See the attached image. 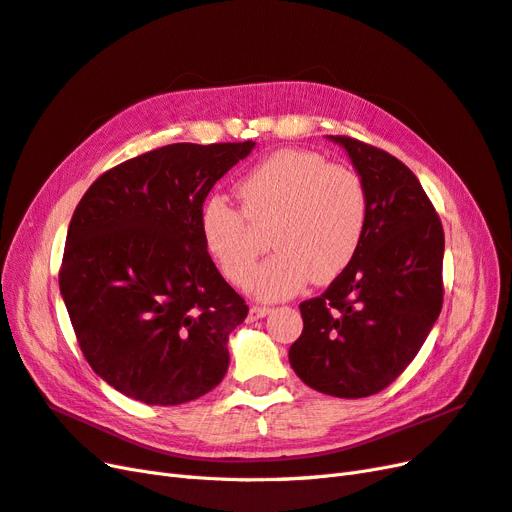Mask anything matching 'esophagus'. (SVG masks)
<instances>
[{"instance_id": "1", "label": "esophagus", "mask_w": 512, "mask_h": 512, "mask_svg": "<svg viewBox=\"0 0 512 512\" xmlns=\"http://www.w3.org/2000/svg\"><path fill=\"white\" fill-rule=\"evenodd\" d=\"M271 314V307H262V305H252L250 307V318L258 320V318H265Z\"/></svg>"}]
</instances>
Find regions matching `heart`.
<instances>
[{"mask_svg":"<svg viewBox=\"0 0 512 512\" xmlns=\"http://www.w3.org/2000/svg\"><path fill=\"white\" fill-rule=\"evenodd\" d=\"M241 209L209 196L198 213L205 250L230 284L245 286L271 228L275 250L254 273L250 290L275 301L309 280L327 284L359 252L367 226V188L356 170L329 164L309 149H280L239 183Z\"/></svg>","mask_w":512,"mask_h":512,"instance_id":"1","label":"heart"}]
</instances>
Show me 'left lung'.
<instances>
[{
  "mask_svg": "<svg viewBox=\"0 0 512 512\" xmlns=\"http://www.w3.org/2000/svg\"><path fill=\"white\" fill-rule=\"evenodd\" d=\"M329 138L346 149L365 183L367 226L348 269L299 305L303 333L288 359L312 389L359 399L386 389L438 320L444 230L404 162L350 136Z\"/></svg>",
  "mask_w": 512,
  "mask_h": 512,
  "instance_id": "1",
  "label": "left lung"
}]
</instances>
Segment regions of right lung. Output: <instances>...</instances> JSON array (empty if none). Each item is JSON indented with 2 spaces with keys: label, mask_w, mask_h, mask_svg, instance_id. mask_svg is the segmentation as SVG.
I'll use <instances>...</instances> for the list:
<instances>
[{
  "label": "right lung",
  "mask_w": 512,
  "mask_h": 512,
  "mask_svg": "<svg viewBox=\"0 0 512 512\" xmlns=\"http://www.w3.org/2000/svg\"><path fill=\"white\" fill-rule=\"evenodd\" d=\"M256 143H175L106 170L70 220L59 290L96 374L149 406L209 393L247 305L200 237L207 194Z\"/></svg>",
  "instance_id": "obj_1"
}]
</instances>
